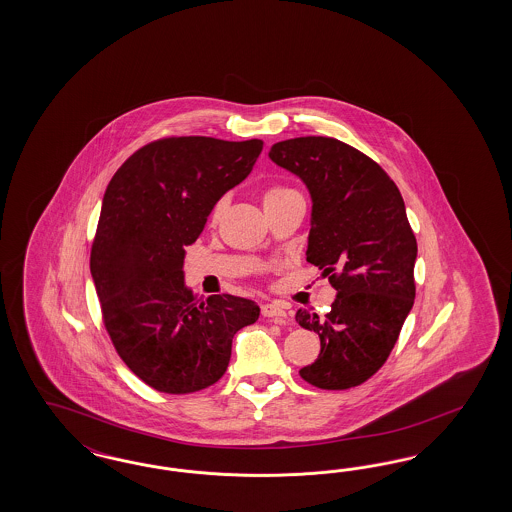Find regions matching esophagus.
I'll return each mask as SVG.
<instances>
[{
	"instance_id": "1",
	"label": "esophagus",
	"mask_w": 512,
	"mask_h": 512,
	"mask_svg": "<svg viewBox=\"0 0 512 512\" xmlns=\"http://www.w3.org/2000/svg\"><path fill=\"white\" fill-rule=\"evenodd\" d=\"M261 313H263V317L270 319V321H274V323H278V325H285V323H287V319H289L287 311L283 310V308H281L279 304H276V302L263 304V306H261Z\"/></svg>"
}]
</instances>
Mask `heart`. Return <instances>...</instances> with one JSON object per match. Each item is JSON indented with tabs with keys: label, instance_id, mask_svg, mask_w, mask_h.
Returning <instances> with one entry per match:
<instances>
[{
	"label": "heart",
	"instance_id": "heart-1",
	"mask_svg": "<svg viewBox=\"0 0 512 512\" xmlns=\"http://www.w3.org/2000/svg\"><path fill=\"white\" fill-rule=\"evenodd\" d=\"M291 191H293V189H287V187H270V189L264 191V204L274 201V199H279V197H283L285 193H291ZM219 214H221V204L214 206V210H212V214H210V219L216 223L217 219H219Z\"/></svg>",
	"mask_w": 512,
	"mask_h": 512
}]
</instances>
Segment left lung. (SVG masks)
<instances>
[{
    "label": "left lung",
    "instance_id": "left-lung-1",
    "mask_svg": "<svg viewBox=\"0 0 512 512\" xmlns=\"http://www.w3.org/2000/svg\"><path fill=\"white\" fill-rule=\"evenodd\" d=\"M268 155L310 189L306 259L338 291L325 315L296 311L321 340L300 377L325 390L358 387L383 368L415 302L417 238L402 193L372 157L332 137L283 140Z\"/></svg>",
    "mask_w": 512,
    "mask_h": 512
}]
</instances>
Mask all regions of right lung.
Listing matches in <instances>:
<instances>
[{
	"instance_id": "right-lung-1",
	"label": "right lung",
	"mask_w": 512,
	"mask_h": 512,
	"mask_svg": "<svg viewBox=\"0 0 512 512\" xmlns=\"http://www.w3.org/2000/svg\"><path fill=\"white\" fill-rule=\"evenodd\" d=\"M261 150L259 139L165 137L127 157L107 186L90 253L101 317L125 366L157 392L217 383L234 334L259 319L248 298H195L182 268L184 248Z\"/></svg>"
}]
</instances>
